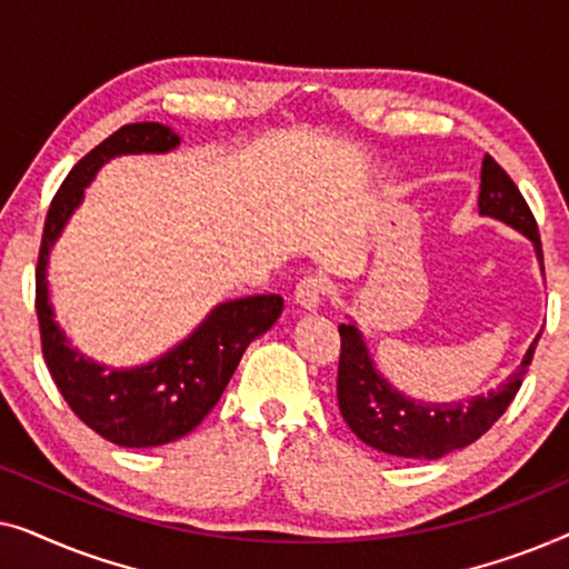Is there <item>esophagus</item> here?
Instances as JSON below:
<instances>
[{
    "label": "esophagus",
    "mask_w": 569,
    "mask_h": 569,
    "mask_svg": "<svg viewBox=\"0 0 569 569\" xmlns=\"http://www.w3.org/2000/svg\"><path fill=\"white\" fill-rule=\"evenodd\" d=\"M326 292H329V284H326V279L310 274L306 279H300L298 287H295V300H298L302 308L313 310V308L321 306Z\"/></svg>",
    "instance_id": "obj_1"
}]
</instances>
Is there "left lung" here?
<instances>
[{
  "mask_svg": "<svg viewBox=\"0 0 569 569\" xmlns=\"http://www.w3.org/2000/svg\"><path fill=\"white\" fill-rule=\"evenodd\" d=\"M479 209L481 214L497 217V220L526 232L536 243V253L543 263L539 224H536L531 207L492 154H485V162H481ZM339 337L337 399L345 422L370 448L401 458L432 461L450 450L471 446L505 415V409L520 391L541 333L526 352L520 368L497 391L458 403H419L396 393L372 368L360 331L352 323H341Z\"/></svg>",
  "mask_w": 569,
  "mask_h": 569,
  "instance_id": "left-lung-1",
  "label": "left lung"
}]
</instances>
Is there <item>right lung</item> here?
I'll list each match as a JSON object with an SVG mask.
<instances>
[{"label":"right lung","mask_w":569,"mask_h":569,"mask_svg":"<svg viewBox=\"0 0 569 569\" xmlns=\"http://www.w3.org/2000/svg\"><path fill=\"white\" fill-rule=\"evenodd\" d=\"M178 144L173 129L154 121L127 123L84 154L53 193L36 263V313L41 349L69 409L100 438L123 448H154L189 435L230 383L246 347L267 333L282 313L279 295H251L222 302L183 345L137 370H106L69 347L53 323L46 261L49 248L80 204L82 189L113 154L168 152Z\"/></svg>","instance_id":"right-lung-1"}]
</instances>
